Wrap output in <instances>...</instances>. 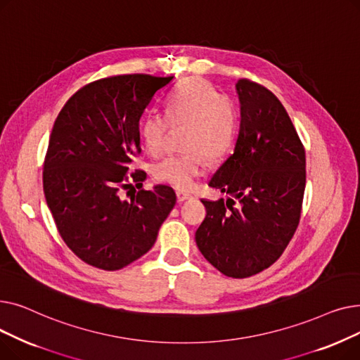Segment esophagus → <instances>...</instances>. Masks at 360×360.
<instances>
[{"instance_id":"34e87169","label":"esophagus","mask_w":360,"mask_h":360,"mask_svg":"<svg viewBox=\"0 0 360 360\" xmlns=\"http://www.w3.org/2000/svg\"><path fill=\"white\" fill-rule=\"evenodd\" d=\"M191 198H193V195H191L190 193H184V191H178V193H176V200H178V202H184V201L191 200Z\"/></svg>"}]
</instances>
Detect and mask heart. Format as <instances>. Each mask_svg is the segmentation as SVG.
Here are the masks:
<instances>
[{"label": "heart", "mask_w": 360, "mask_h": 360, "mask_svg": "<svg viewBox=\"0 0 360 360\" xmlns=\"http://www.w3.org/2000/svg\"><path fill=\"white\" fill-rule=\"evenodd\" d=\"M182 155L167 156L151 167L158 182L190 190L209 167L207 158L219 159L233 143L238 113L233 102L207 82L193 77L182 82L165 102V118L148 113L140 121V139L150 156L163 151L169 127H185Z\"/></svg>", "instance_id": "b5f03b06"}]
</instances>
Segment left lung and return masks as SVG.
I'll list each match as a JSON object with an SVG mask.
<instances>
[{
  "instance_id": "1",
  "label": "left lung",
  "mask_w": 360,
  "mask_h": 360,
  "mask_svg": "<svg viewBox=\"0 0 360 360\" xmlns=\"http://www.w3.org/2000/svg\"><path fill=\"white\" fill-rule=\"evenodd\" d=\"M240 125L233 153L210 186L229 194L207 201L197 247L233 278L269 269L293 238L307 184L305 147L285 106L264 86L239 79Z\"/></svg>"
}]
</instances>
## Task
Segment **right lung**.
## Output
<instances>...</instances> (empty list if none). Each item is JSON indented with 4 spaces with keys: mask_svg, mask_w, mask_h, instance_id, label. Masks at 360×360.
<instances>
[{
    "mask_svg": "<svg viewBox=\"0 0 360 360\" xmlns=\"http://www.w3.org/2000/svg\"><path fill=\"white\" fill-rule=\"evenodd\" d=\"M174 77L120 74L75 91L55 120L44 162V193L56 229L82 261L117 271L153 247L176 202L170 186L143 188L139 124ZM139 191L136 192L135 188ZM132 191L129 200L122 198Z\"/></svg>",
    "mask_w": 360,
    "mask_h": 360,
    "instance_id": "1",
    "label": "right lung"
}]
</instances>
